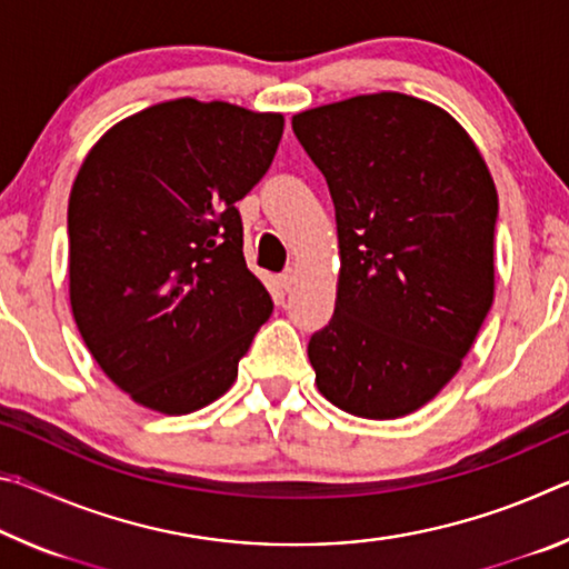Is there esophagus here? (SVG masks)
<instances>
[{
	"instance_id": "esophagus-1",
	"label": "esophagus",
	"mask_w": 569,
	"mask_h": 569,
	"mask_svg": "<svg viewBox=\"0 0 569 569\" xmlns=\"http://www.w3.org/2000/svg\"><path fill=\"white\" fill-rule=\"evenodd\" d=\"M278 281H281L283 291H291V288L296 286V281H298V273L293 271V268H286V271L278 276Z\"/></svg>"
}]
</instances>
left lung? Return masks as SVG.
I'll return each instance as SVG.
<instances>
[{"mask_svg":"<svg viewBox=\"0 0 569 569\" xmlns=\"http://www.w3.org/2000/svg\"><path fill=\"white\" fill-rule=\"evenodd\" d=\"M329 182L339 283L308 341L316 387L363 419H399L455 379L495 301L497 188L435 102L373 92L293 114Z\"/></svg>","mask_w":569,"mask_h":569,"instance_id":"left-lung-1","label":"left lung"}]
</instances>
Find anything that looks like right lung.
<instances>
[{
  "mask_svg": "<svg viewBox=\"0 0 569 569\" xmlns=\"http://www.w3.org/2000/svg\"><path fill=\"white\" fill-rule=\"evenodd\" d=\"M281 134V112L180 98L112 124L82 160L67 208L72 316L140 407L180 417L223 397L271 316L236 203Z\"/></svg>",
  "mask_w": 569,
  "mask_h": 569,
  "instance_id": "add662e5",
  "label": "right lung"
}]
</instances>
